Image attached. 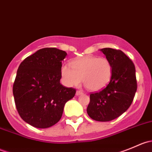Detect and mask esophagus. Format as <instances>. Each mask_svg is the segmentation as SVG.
<instances>
[{"instance_id": "34e87169", "label": "esophagus", "mask_w": 152, "mask_h": 152, "mask_svg": "<svg viewBox=\"0 0 152 152\" xmlns=\"http://www.w3.org/2000/svg\"><path fill=\"white\" fill-rule=\"evenodd\" d=\"M76 96H80V95L83 94V92L81 91V90H77V91H76Z\"/></svg>"}]
</instances>
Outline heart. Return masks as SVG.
<instances>
[{"label": "heart", "mask_w": 152, "mask_h": 152, "mask_svg": "<svg viewBox=\"0 0 152 152\" xmlns=\"http://www.w3.org/2000/svg\"><path fill=\"white\" fill-rule=\"evenodd\" d=\"M113 76V65L107 57L87 56L71 62V67L64 65L61 68L63 83L68 87L77 86L81 81L92 91L107 86Z\"/></svg>", "instance_id": "obj_1"}]
</instances>
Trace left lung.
I'll use <instances>...</instances> for the list:
<instances>
[{
    "label": "left lung",
    "mask_w": 152,
    "mask_h": 152,
    "mask_svg": "<svg viewBox=\"0 0 152 152\" xmlns=\"http://www.w3.org/2000/svg\"><path fill=\"white\" fill-rule=\"evenodd\" d=\"M113 65L110 82L101 91L91 93L87 112L97 121H110L125 113L137 91L135 67L132 61L121 50L101 49Z\"/></svg>",
    "instance_id": "left-lung-1"
}]
</instances>
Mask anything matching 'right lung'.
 I'll return each mask as SVG.
<instances>
[{
    "instance_id": "obj_1",
    "label": "right lung",
    "mask_w": 152,
    "mask_h": 152,
    "mask_svg": "<svg viewBox=\"0 0 152 152\" xmlns=\"http://www.w3.org/2000/svg\"><path fill=\"white\" fill-rule=\"evenodd\" d=\"M67 53L45 48L26 58L19 65L13 84L17 110L32 126L45 129L60 120L65 103L76 89L61 85L62 60Z\"/></svg>"
}]
</instances>
